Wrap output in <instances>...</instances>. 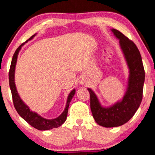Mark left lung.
<instances>
[{"label": "left lung", "mask_w": 155, "mask_h": 155, "mask_svg": "<svg viewBox=\"0 0 155 155\" xmlns=\"http://www.w3.org/2000/svg\"><path fill=\"white\" fill-rule=\"evenodd\" d=\"M129 68L127 87L123 98L111 106H103L91 88H87L91 98L93 117L98 125L104 127H116L128 122L140 106L142 100L145 73L140 52L135 44L118 30L112 28Z\"/></svg>", "instance_id": "obj_1"}]
</instances>
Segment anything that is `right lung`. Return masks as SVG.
Returning a JSON list of instances; mask_svg holds the SVG:
<instances>
[{"mask_svg": "<svg viewBox=\"0 0 155 155\" xmlns=\"http://www.w3.org/2000/svg\"><path fill=\"white\" fill-rule=\"evenodd\" d=\"M36 34H35L31 38H29L27 40V41L33 39L36 36ZM23 45H24V44L19 46L18 48L16 49L14 54H13L8 74L9 85H10L13 105H14L15 108H16V111L18 112L21 117L24 118L25 121L27 122L28 124H29L31 127H34L38 130L46 131L49 130V129H53V128L60 127L66 121L69 106H70V102H71L72 97L74 96V93H75V89H73L71 91V92L69 93L64 110H63V112L58 117L53 118V119H47V118H45L42 116L39 115L37 113L30 110L29 107L25 104L24 101H22V99L21 98L20 95H18L16 87V84H15V70H16L17 58H18V54Z\"/></svg>", "mask_w": 155, "mask_h": 155, "instance_id": "right-lung-1", "label": "right lung"}]
</instances>
